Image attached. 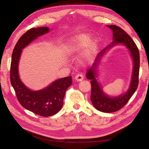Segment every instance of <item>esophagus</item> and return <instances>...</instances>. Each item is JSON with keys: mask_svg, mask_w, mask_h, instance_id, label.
Here are the masks:
<instances>
[{"mask_svg": "<svg viewBox=\"0 0 149 149\" xmlns=\"http://www.w3.org/2000/svg\"><path fill=\"white\" fill-rule=\"evenodd\" d=\"M84 75H83L82 74H80V73H78L76 75H75V79L77 80V81H81L82 79H84Z\"/></svg>", "mask_w": 149, "mask_h": 149, "instance_id": "1", "label": "esophagus"}]
</instances>
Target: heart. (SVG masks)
Masks as SVG:
<instances>
[{"mask_svg":"<svg viewBox=\"0 0 149 149\" xmlns=\"http://www.w3.org/2000/svg\"><path fill=\"white\" fill-rule=\"evenodd\" d=\"M90 41V37L86 35H81L79 36L75 37L74 39L70 40L65 47L66 52L69 53H74L84 49L88 45L89 50H93L95 47V43L94 42ZM89 45H88V44Z\"/></svg>","mask_w":149,"mask_h":149,"instance_id":"obj_1","label":"heart"}]
</instances>
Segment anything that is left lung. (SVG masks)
I'll return each mask as SVG.
<instances>
[{
  "mask_svg": "<svg viewBox=\"0 0 149 149\" xmlns=\"http://www.w3.org/2000/svg\"><path fill=\"white\" fill-rule=\"evenodd\" d=\"M108 27L112 30L114 41L112 42V44H110L109 46L105 48L100 52L93 66L91 68V69L87 70L86 77L88 79H91V100L93 106L100 112L110 113L116 112L122 108L127 104L131 97L134 94L135 91L137 90L139 85L140 57L139 51L137 45L133 41L132 37L124 30L116 25H111V26H108ZM118 43L123 44L130 50L134 60L133 76L130 89L125 95L118 96L117 97L111 98L108 97L103 93L98 83L95 79V77H96L95 68L100 57L104 54L106 49Z\"/></svg>",
  "mask_w": 149,
  "mask_h": 149,
  "instance_id": "left-lung-1",
  "label": "left lung"
}]
</instances>
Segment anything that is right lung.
I'll return each mask as SVG.
<instances>
[{
    "label": "right lung",
    "instance_id": "right-lung-1",
    "mask_svg": "<svg viewBox=\"0 0 149 149\" xmlns=\"http://www.w3.org/2000/svg\"><path fill=\"white\" fill-rule=\"evenodd\" d=\"M49 31L47 27L31 28L20 37L12 52L10 74L11 84L20 104L34 114L44 117L56 114L61 109L65 91L72 84V77L58 79L44 89L32 91L19 79L18 62L22 50L37 37Z\"/></svg>",
    "mask_w": 149,
    "mask_h": 149
}]
</instances>
